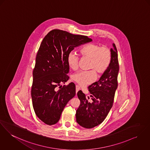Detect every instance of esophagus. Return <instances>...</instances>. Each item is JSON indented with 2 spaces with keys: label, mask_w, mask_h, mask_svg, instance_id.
<instances>
[{
  "label": "esophagus",
  "mask_w": 150,
  "mask_h": 150,
  "mask_svg": "<svg viewBox=\"0 0 150 150\" xmlns=\"http://www.w3.org/2000/svg\"><path fill=\"white\" fill-rule=\"evenodd\" d=\"M79 90H80V87H79V86H78V85H76V92L77 93V92H78Z\"/></svg>",
  "instance_id": "esophagus-1"
}]
</instances>
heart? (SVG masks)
Returning <instances> with one entry per match:
<instances>
[{"instance_id": "b5f03b06", "label": "heart", "mask_w": 150, "mask_h": 150, "mask_svg": "<svg viewBox=\"0 0 150 150\" xmlns=\"http://www.w3.org/2000/svg\"><path fill=\"white\" fill-rule=\"evenodd\" d=\"M79 53L83 57L90 59L87 71H79L72 76V79L80 86L84 87L93 83L96 75L99 76L103 74L109 67L111 61V52L107 47L95 43H90L81 47ZM67 64L72 70L78 67L79 57L74 53L70 52L67 58Z\"/></svg>"}]
</instances>
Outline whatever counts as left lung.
Here are the masks:
<instances>
[{
  "mask_svg": "<svg viewBox=\"0 0 150 150\" xmlns=\"http://www.w3.org/2000/svg\"><path fill=\"white\" fill-rule=\"evenodd\" d=\"M112 45L109 67L99 81L88 87L90 97L87 98L81 91L77 93L81 104L76 112V122L84 128H92L101 124L112 107L119 69L117 49L114 43Z\"/></svg>",
  "mask_w": 150,
  "mask_h": 150,
  "instance_id": "obj_1",
  "label": "left lung"
}]
</instances>
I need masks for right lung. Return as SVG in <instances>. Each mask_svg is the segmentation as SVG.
I'll list each match as a JSON object with an SVG mask.
<instances>
[{"label": "right lung", "instance_id": "obj_1", "mask_svg": "<svg viewBox=\"0 0 150 150\" xmlns=\"http://www.w3.org/2000/svg\"><path fill=\"white\" fill-rule=\"evenodd\" d=\"M92 40L60 30L51 31L43 39L33 73L31 97L36 115L46 125L58 123L64 108L76 94L74 83L60 86L69 79L68 55L75 47Z\"/></svg>", "mask_w": 150, "mask_h": 150}]
</instances>
